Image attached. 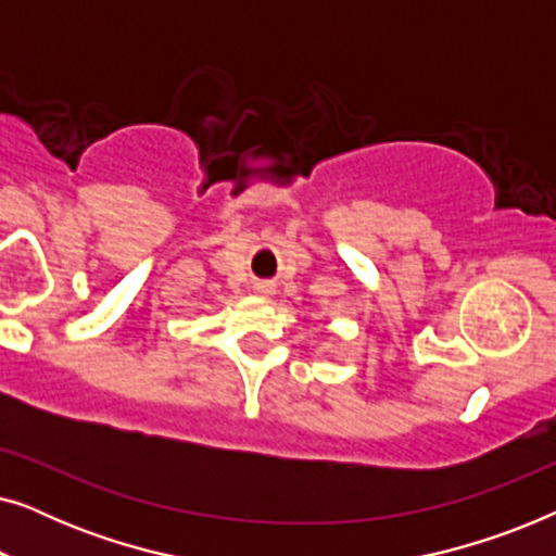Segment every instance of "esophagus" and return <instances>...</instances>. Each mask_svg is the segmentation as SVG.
<instances>
[{
	"mask_svg": "<svg viewBox=\"0 0 556 556\" xmlns=\"http://www.w3.org/2000/svg\"><path fill=\"white\" fill-rule=\"evenodd\" d=\"M253 291H255L257 295H270V293H273V286H270V283H255Z\"/></svg>",
	"mask_w": 556,
	"mask_h": 556,
	"instance_id": "obj_1",
	"label": "esophagus"
}]
</instances>
